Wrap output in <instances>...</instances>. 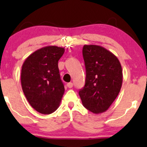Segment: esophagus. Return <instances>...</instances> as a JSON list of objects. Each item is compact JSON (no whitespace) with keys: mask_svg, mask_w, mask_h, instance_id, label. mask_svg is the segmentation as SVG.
Wrapping results in <instances>:
<instances>
[{"mask_svg":"<svg viewBox=\"0 0 147 147\" xmlns=\"http://www.w3.org/2000/svg\"><path fill=\"white\" fill-rule=\"evenodd\" d=\"M67 86H68V88H71L73 87V84H72V82L68 83V84H67Z\"/></svg>","mask_w":147,"mask_h":147,"instance_id":"1","label":"esophagus"}]
</instances>
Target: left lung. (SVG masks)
Returning <instances> with one entry per match:
<instances>
[{
  "mask_svg": "<svg viewBox=\"0 0 147 147\" xmlns=\"http://www.w3.org/2000/svg\"><path fill=\"white\" fill-rule=\"evenodd\" d=\"M86 67L85 86L79 91L86 109L95 114L108 110L122 84V69L112 52L102 46L85 45L82 50Z\"/></svg>",
  "mask_w": 147,
  "mask_h": 147,
  "instance_id": "left-lung-1",
  "label": "left lung"
}]
</instances>
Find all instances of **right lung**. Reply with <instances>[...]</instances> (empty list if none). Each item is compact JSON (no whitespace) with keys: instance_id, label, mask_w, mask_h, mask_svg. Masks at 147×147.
Segmentation results:
<instances>
[{"instance_id":"add662e5","label":"right lung","mask_w":147,"mask_h":147,"mask_svg":"<svg viewBox=\"0 0 147 147\" xmlns=\"http://www.w3.org/2000/svg\"><path fill=\"white\" fill-rule=\"evenodd\" d=\"M65 49L46 46L33 52L22 65V89L33 109L41 114L55 112L63 97L64 86L61 79L58 61Z\"/></svg>"}]
</instances>
